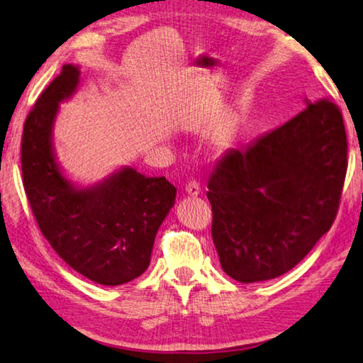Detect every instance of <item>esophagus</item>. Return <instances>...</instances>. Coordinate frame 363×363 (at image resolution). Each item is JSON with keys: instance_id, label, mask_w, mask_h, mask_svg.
Returning a JSON list of instances; mask_svg holds the SVG:
<instances>
[{"instance_id": "esophagus-1", "label": "esophagus", "mask_w": 363, "mask_h": 363, "mask_svg": "<svg viewBox=\"0 0 363 363\" xmlns=\"http://www.w3.org/2000/svg\"><path fill=\"white\" fill-rule=\"evenodd\" d=\"M200 190H201V187H200L199 181H189L186 184V194L190 196H196L200 194Z\"/></svg>"}]
</instances>
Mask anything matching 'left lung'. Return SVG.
<instances>
[{
	"label": "left lung",
	"instance_id": "8db88e82",
	"mask_svg": "<svg viewBox=\"0 0 363 363\" xmlns=\"http://www.w3.org/2000/svg\"><path fill=\"white\" fill-rule=\"evenodd\" d=\"M347 171L340 107L317 99L219 160L208 181L220 267L242 284L291 270L330 230Z\"/></svg>",
	"mask_w": 363,
	"mask_h": 363
}]
</instances>
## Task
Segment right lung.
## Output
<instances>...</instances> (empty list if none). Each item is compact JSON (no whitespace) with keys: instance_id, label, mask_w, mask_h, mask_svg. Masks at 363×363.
Returning a JSON list of instances; mask_svg holds the SVG:
<instances>
[{"instance_id":"right-lung-1","label":"right lung","mask_w":363,"mask_h":363,"mask_svg":"<svg viewBox=\"0 0 363 363\" xmlns=\"http://www.w3.org/2000/svg\"><path fill=\"white\" fill-rule=\"evenodd\" d=\"M78 77L77 67L64 65L28 112L21 147L22 182L54 251L96 284L123 285L149 267L176 187L164 177H145L133 168L89 189H75L64 179L52 155L51 131L59 102L75 91Z\"/></svg>"}]
</instances>
